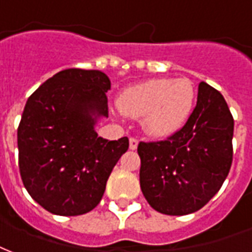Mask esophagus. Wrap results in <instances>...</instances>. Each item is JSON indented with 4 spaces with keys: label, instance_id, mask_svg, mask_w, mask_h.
Returning a JSON list of instances; mask_svg holds the SVG:
<instances>
[{
    "label": "esophagus",
    "instance_id": "1",
    "mask_svg": "<svg viewBox=\"0 0 252 252\" xmlns=\"http://www.w3.org/2000/svg\"><path fill=\"white\" fill-rule=\"evenodd\" d=\"M137 145H139V140L137 139H135V137L129 139V150L135 151L137 148Z\"/></svg>",
    "mask_w": 252,
    "mask_h": 252
}]
</instances>
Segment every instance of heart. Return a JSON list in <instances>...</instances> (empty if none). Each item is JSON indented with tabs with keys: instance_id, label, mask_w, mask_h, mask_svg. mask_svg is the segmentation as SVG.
Here are the masks:
<instances>
[{
	"instance_id": "1",
	"label": "heart",
	"mask_w": 252,
	"mask_h": 252,
	"mask_svg": "<svg viewBox=\"0 0 252 252\" xmlns=\"http://www.w3.org/2000/svg\"><path fill=\"white\" fill-rule=\"evenodd\" d=\"M196 91L189 79H154L128 87L117 98L123 115L141 117L148 135L167 137L186 124L192 112Z\"/></svg>"
}]
</instances>
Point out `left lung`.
Masks as SVG:
<instances>
[{
	"label": "left lung",
	"instance_id": "8db88e82",
	"mask_svg": "<svg viewBox=\"0 0 252 252\" xmlns=\"http://www.w3.org/2000/svg\"><path fill=\"white\" fill-rule=\"evenodd\" d=\"M234 119L220 92L202 81L196 107L167 140L140 141V187L165 215L200 210L224 183L232 164Z\"/></svg>",
	"mask_w": 252,
	"mask_h": 252
}]
</instances>
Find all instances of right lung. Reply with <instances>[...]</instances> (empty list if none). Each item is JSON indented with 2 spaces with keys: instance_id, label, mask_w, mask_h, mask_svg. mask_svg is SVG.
Listing matches in <instances>:
<instances>
[{
  "instance_id": "right-lung-1",
  "label": "right lung",
  "mask_w": 252,
  "mask_h": 252,
  "mask_svg": "<svg viewBox=\"0 0 252 252\" xmlns=\"http://www.w3.org/2000/svg\"><path fill=\"white\" fill-rule=\"evenodd\" d=\"M111 81L100 70L65 69L28 98L17 129L22 183L34 200L55 215L92 211L128 137H98L94 124L108 117Z\"/></svg>"
}]
</instances>
